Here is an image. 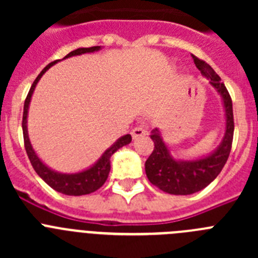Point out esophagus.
<instances>
[{"label":"esophagus","mask_w":258,"mask_h":258,"mask_svg":"<svg viewBox=\"0 0 258 258\" xmlns=\"http://www.w3.org/2000/svg\"><path fill=\"white\" fill-rule=\"evenodd\" d=\"M146 134H147V131L141 126L134 127L133 131H132V137H133V140H138V138H141V137H145Z\"/></svg>","instance_id":"1"}]
</instances>
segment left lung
I'll list each match as a JSON object with an SVG mask.
<instances>
[{
  "mask_svg": "<svg viewBox=\"0 0 258 258\" xmlns=\"http://www.w3.org/2000/svg\"><path fill=\"white\" fill-rule=\"evenodd\" d=\"M192 58L203 76L209 80L212 88L221 95L225 112V134L217 149L211 154L192 160H179L173 156L169 147L164 142L160 129L155 127L151 132L155 149L145 163L146 174L152 184L172 195H191L213 182L226 164L234 136L232 102L226 86L221 83V77L211 66L197 56Z\"/></svg>",
  "mask_w": 258,
  "mask_h": 258,
  "instance_id": "left-lung-1",
  "label": "left lung"
}]
</instances>
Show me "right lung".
<instances>
[{
    "label": "right lung",
    "instance_id": "right-lung-1",
    "mask_svg": "<svg viewBox=\"0 0 258 258\" xmlns=\"http://www.w3.org/2000/svg\"><path fill=\"white\" fill-rule=\"evenodd\" d=\"M102 46H93V47H79V49L71 51L70 54L64 56L63 59L71 58V56L76 55H83L86 52H95L98 50H101ZM61 59V60H63ZM58 61L60 60H54L51 63L46 66L44 70L41 71V74L36 77V80L32 84L31 89H29V93L26 98V102H24V111H23V136H24V146H26L27 155L29 157V161H31L33 169L36 170L41 178L44 179L50 187L54 188L58 192L64 194V195H72V197H80V195H88L90 192H94L98 188L102 187L103 183L106 182V179L108 178L109 170H111V156L117 151L118 149H121L124 146L129 145L132 142V136L131 134H125V136L120 137L112 146H109L108 149L102 154V156L95 161L93 165H90L86 169L81 170V172L76 173H60L56 172V170L51 169L50 166H47L44 161L41 160L38 155L36 154V151L32 147V143L29 141L28 136V127H27V122H28V109L29 104H31L32 95L35 92L36 85L38 84L40 79L44 76V74L49 70L50 67H52L54 64H56Z\"/></svg>",
    "mask_w": 258,
    "mask_h": 258
}]
</instances>
